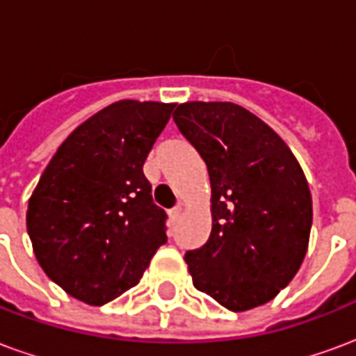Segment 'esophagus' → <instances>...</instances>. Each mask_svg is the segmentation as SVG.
<instances>
[{
    "mask_svg": "<svg viewBox=\"0 0 356 356\" xmlns=\"http://www.w3.org/2000/svg\"><path fill=\"white\" fill-rule=\"evenodd\" d=\"M181 213H183V208H181V206H175V208H171L170 209L171 221H177L179 217H181Z\"/></svg>",
    "mask_w": 356,
    "mask_h": 356,
    "instance_id": "obj_1",
    "label": "esophagus"
}]
</instances>
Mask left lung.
<instances>
[{"label":"left lung","mask_w":356,"mask_h":356,"mask_svg":"<svg viewBox=\"0 0 356 356\" xmlns=\"http://www.w3.org/2000/svg\"><path fill=\"white\" fill-rule=\"evenodd\" d=\"M173 122L211 183V234L185 254L194 286L234 313L267 303L296 276L311 234L313 200L296 156L232 102H185Z\"/></svg>","instance_id":"8db88e82"}]
</instances>
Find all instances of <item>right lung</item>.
Masks as SVG:
<instances>
[{
    "label": "right lung",
    "instance_id": "add662e5",
    "mask_svg": "<svg viewBox=\"0 0 356 356\" xmlns=\"http://www.w3.org/2000/svg\"><path fill=\"white\" fill-rule=\"evenodd\" d=\"M175 104L120 101L76 127L28 202L38 263L66 293L104 305L139 284L168 242V213L143 173Z\"/></svg>",
    "mask_w": 356,
    "mask_h": 356
}]
</instances>
